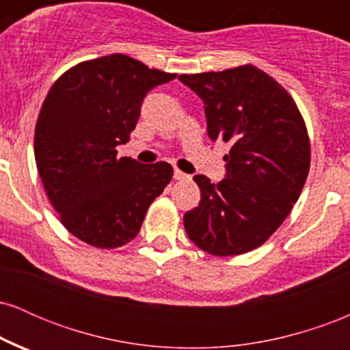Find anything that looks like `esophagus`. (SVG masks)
<instances>
[{
  "mask_svg": "<svg viewBox=\"0 0 350 350\" xmlns=\"http://www.w3.org/2000/svg\"><path fill=\"white\" fill-rule=\"evenodd\" d=\"M174 179H178V180H189V179H191V176L186 174V172L176 170L174 171Z\"/></svg>",
  "mask_w": 350,
  "mask_h": 350,
  "instance_id": "1",
  "label": "esophagus"
}]
</instances>
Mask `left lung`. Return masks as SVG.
Wrapping results in <instances>:
<instances>
[{
  "mask_svg": "<svg viewBox=\"0 0 350 350\" xmlns=\"http://www.w3.org/2000/svg\"><path fill=\"white\" fill-rule=\"evenodd\" d=\"M204 100L207 133L230 143L227 178H194L200 202L184 215L192 243L215 256L255 250L275 234L306 183L311 146L303 115L283 87L258 67L183 74Z\"/></svg>",
  "mask_w": 350,
  "mask_h": 350,
  "instance_id": "left-lung-1",
  "label": "left lung"
}]
</instances>
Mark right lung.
Instances as JSON below:
<instances>
[{
    "label": "right lung",
    "mask_w": 350,
    "mask_h": 350,
    "mask_svg": "<svg viewBox=\"0 0 350 350\" xmlns=\"http://www.w3.org/2000/svg\"><path fill=\"white\" fill-rule=\"evenodd\" d=\"M172 79L110 54L70 67L51 87L36 123V166L62 226L82 242L118 248L133 240L172 179L171 164L116 156L148 92Z\"/></svg>",
    "instance_id": "right-lung-1"
}]
</instances>
